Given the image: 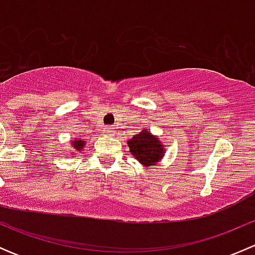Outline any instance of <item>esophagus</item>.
Listing matches in <instances>:
<instances>
[{
    "label": "esophagus",
    "instance_id": "obj_1",
    "mask_svg": "<svg viewBox=\"0 0 255 255\" xmlns=\"http://www.w3.org/2000/svg\"><path fill=\"white\" fill-rule=\"evenodd\" d=\"M104 133L107 135H113V133H115V128L111 127V126H107V127L105 128Z\"/></svg>",
    "mask_w": 255,
    "mask_h": 255
}]
</instances>
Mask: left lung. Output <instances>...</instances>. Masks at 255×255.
I'll use <instances>...</instances> for the list:
<instances>
[{
    "label": "left lung",
    "mask_w": 255,
    "mask_h": 255,
    "mask_svg": "<svg viewBox=\"0 0 255 255\" xmlns=\"http://www.w3.org/2000/svg\"><path fill=\"white\" fill-rule=\"evenodd\" d=\"M127 143L130 153L145 166L156 165L165 153L161 142L145 129L133 135Z\"/></svg>",
    "instance_id": "1"
}]
</instances>
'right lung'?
Listing matches in <instances>:
<instances>
[{"mask_svg": "<svg viewBox=\"0 0 255 255\" xmlns=\"http://www.w3.org/2000/svg\"><path fill=\"white\" fill-rule=\"evenodd\" d=\"M73 148L74 149H76V150H81L82 148H84V140H79V139H76V140H74L73 142Z\"/></svg>", "mask_w": 255, "mask_h": 255, "instance_id": "obj_1", "label": "right lung"}]
</instances>
